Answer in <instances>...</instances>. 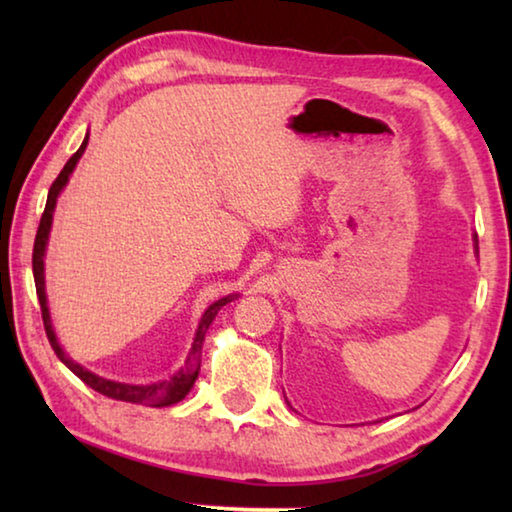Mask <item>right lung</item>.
Wrapping results in <instances>:
<instances>
[{
	"label": "right lung",
	"mask_w": 512,
	"mask_h": 512,
	"mask_svg": "<svg viewBox=\"0 0 512 512\" xmlns=\"http://www.w3.org/2000/svg\"><path fill=\"white\" fill-rule=\"evenodd\" d=\"M85 146H88V137H85L81 149L76 151L72 158L67 160V164L63 167V171L58 173V178L51 183L49 187V196H47V205H45V212H42V219L38 225V232H36V244H33V280H36V291H38V300H40V311H42V323H45V332H47V339L51 343V348H54L56 357L65 363V366L74 372L76 377H79L83 384H88L94 391L112 397V400H121V402H133V404H146V406H171L183 400V397L192 391L194 381L198 377V370H201V350H203V341H205V332L207 327L212 325L214 316L219 314V309L223 305H228V302L235 300V296H225L221 300L212 302L210 307L205 309V314L201 318V323H198L196 329V339L192 345V352H189V357L185 361V366L180 368V372H176L169 381H158V384H149V386H133V384H119V381H110V379H103L92 375L85 368H81L79 363H74L72 359L67 357L60 348L58 341H56V334L54 329H51V320H49V309H47V296H45V262H42V257H45V246H47V237H49V228H51V219H54V207H56V198L60 194V189L67 185L69 180V173L74 171L76 162L85 151Z\"/></svg>",
	"instance_id": "1"
}]
</instances>
